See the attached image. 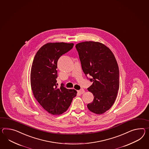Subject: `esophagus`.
<instances>
[{"instance_id": "34e87169", "label": "esophagus", "mask_w": 149, "mask_h": 149, "mask_svg": "<svg viewBox=\"0 0 149 149\" xmlns=\"http://www.w3.org/2000/svg\"><path fill=\"white\" fill-rule=\"evenodd\" d=\"M77 92L80 94H83L84 93V89H81V90H80V91H77Z\"/></svg>"}]
</instances>
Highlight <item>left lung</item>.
<instances>
[{
    "mask_svg": "<svg viewBox=\"0 0 149 149\" xmlns=\"http://www.w3.org/2000/svg\"><path fill=\"white\" fill-rule=\"evenodd\" d=\"M75 47L84 73L91 76L90 80L93 82L88 90L94 98L88 108L92 113L102 114L113 104L120 87L116 58L109 48L99 42L84 41Z\"/></svg>",
    "mask_w": 149,
    "mask_h": 149,
    "instance_id": "left-lung-1",
    "label": "left lung"
}]
</instances>
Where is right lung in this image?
Returning a JSON list of instances; mask_svg holds the SVG:
<instances>
[{"instance_id": "right-lung-1", "label": "right lung", "mask_w": 149, "mask_h": 149, "mask_svg": "<svg viewBox=\"0 0 149 149\" xmlns=\"http://www.w3.org/2000/svg\"><path fill=\"white\" fill-rule=\"evenodd\" d=\"M73 46V43H47L38 50L33 59L30 79L34 97L45 110L54 115L66 111L77 94L75 89H68L63 84L58 88L56 80L58 58Z\"/></svg>"}]
</instances>
